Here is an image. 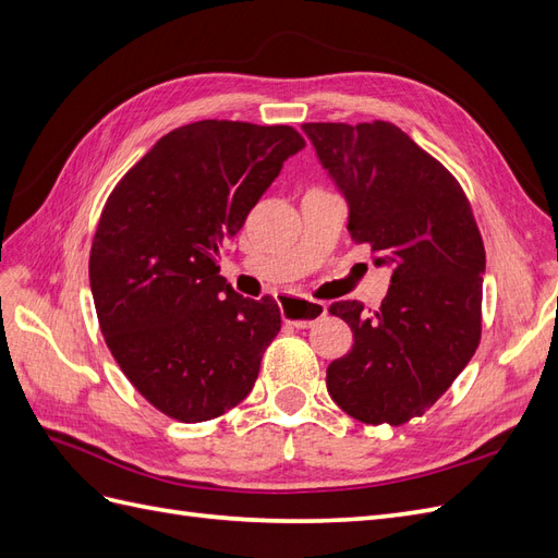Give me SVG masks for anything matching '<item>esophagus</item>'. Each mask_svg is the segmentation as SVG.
I'll list each match as a JSON object with an SVG mask.
<instances>
[{
    "mask_svg": "<svg viewBox=\"0 0 558 558\" xmlns=\"http://www.w3.org/2000/svg\"><path fill=\"white\" fill-rule=\"evenodd\" d=\"M326 314H328L326 302L281 295V316L286 324H291L295 328H312L316 320H320Z\"/></svg>",
    "mask_w": 558,
    "mask_h": 558,
    "instance_id": "esophagus-1",
    "label": "esophagus"
}]
</instances>
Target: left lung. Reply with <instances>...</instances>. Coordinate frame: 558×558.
<instances>
[{
	"label": "left lung",
	"mask_w": 558,
	"mask_h": 558,
	"mask_svg": "<svg viewBox=\"0 0 558 558\" xmlns=\"http://www.w3.org/2000/svg\"><path fill=\"white\" fill-rule=\"evenodd\" d=\"M302 132L347 199L351 238L391 267L377 312L359 300L330 305L353 347L328 365V393L363 424L400 426L433 408L480 344L482 234L459 181L393 123Z\"/></svg>",
	"instance_id": "obj_1"
}]
</instances>
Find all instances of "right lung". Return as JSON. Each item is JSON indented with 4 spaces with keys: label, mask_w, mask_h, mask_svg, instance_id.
Masks as SVG:
<instances>
[{
    "label": "right lung",
    "mask_w": 558,
    "mask_h": 558,
    "mask_svg": "<svg viewBox=\"0 0 558 558\" xmlns=\"http://www.w3.org/2000/svg\"><path fill=\"white\" fill-rule=\"evenodd\" d=\"M302 148L289 125L197 121L158 140L109 195L90 251L97 320L162 414L209 421L256 384L281 314L269 295L232 291L218 246Z\"/></svg>",
    "instance_id": "add662e5"
}]
</instances>
